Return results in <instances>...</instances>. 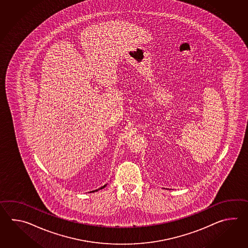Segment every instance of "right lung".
I'll return each mask as SVG.
<instances>
[{
	"label": "right lung",
	"mask_w": 248,
	"mask_h": 248,
	"mask_svg": "<svg viewBox=\"0 0 248 248\" xmlns=\"http://www.w3.org/2000/svg\"><path fill=\"white\" fill-rule=\"evenodd\" d=\"M106 185H104V186H103V187H101L100 189L101 190H102V189H104V188H105V187H106ZM98 190H99V189H98ZM96 190H95V191H96ZM94 191H95V190H94Z\"/></svg>",
	"instance_id": "add662e5"
}]
</instances>
